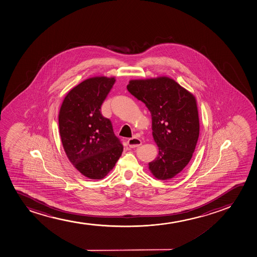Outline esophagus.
I'll return each mask as SVG.
<instances>
[{
  "mask_svg": "<svg viewBox=\"0 0 257 257\" xmlns=\"http://www.w3.org/2000/svg\"><path fill=\"white\" fill-rule=\"evenodd\" d=\"M127 145H129L130 148H136L142 145V141L138 138H133L127 140Z\"/></svg>",
  "mask_w": 257,
  "mask_h": 257,
  "instance_id": "obj_1",
  "label": "esophagus"
}]
</instances>
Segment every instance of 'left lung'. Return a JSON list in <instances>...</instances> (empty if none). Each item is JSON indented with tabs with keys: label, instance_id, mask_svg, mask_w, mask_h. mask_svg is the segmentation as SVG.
I'll list each match as a JSON object with an SVG mask.
<instances>
[{
	"label": "left lung",
	"instance_id": "8db88e82",
	"mask_svg": "<svg viewBox=\"0 0 257 257\" xmlns=\"http://www.w3.org/2000/svg\"><path fill=\"white\" fill-rule=\"evenodd\" d=\"M127 89L151 112L158 155L149 163L156 178L167 181L190 162L199 135V112L193 94L172 78L131 80Z\"/></svg>",
	"mask_w": 257,
	"mask_h": 257
}]
</instances>
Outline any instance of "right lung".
<instances>
[{"label": "right lung", "instance_id": "right-lung-1", "mask_svg": "<svg viewBox=\"0 0 257 257\" xmlns=\"http://www.w3.org/2000/svg\"><path fill=\"white\" fill-rule=\"evenodd\" d=\"M115 77L94 76L69 91L61 105L58 123L67 157L85 177L100 180L115 166L123 145L100 106Z\"/></svg>", "mask_w": 257, "mask_h": 257}]
</instances>
